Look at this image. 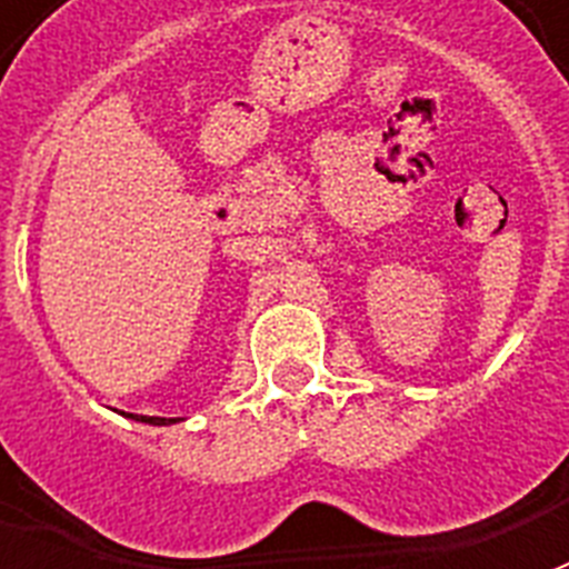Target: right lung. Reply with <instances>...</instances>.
<instances>
[{
	"label": "right lung",
	"mask_w": 569,
	"mask_h": 569,
	"mask_svg": "<svg viewBox=\"0 0 569 569\" xmlns=\"http://www.w3.org/2000/svg\"><path fill=\"white\" fill-rule=\"evenodd\" d=\"M142 421H148V425H169V421H176V418H151V416H142Z\"/></svg>",
	"instance_id": "obj_1"
}]
</instances>
